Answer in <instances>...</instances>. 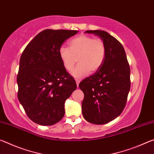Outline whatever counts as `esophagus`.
<instances>
[{
    "label": "esophagus",
    "mask_w": 154,
    "mask_h": 154,
    "mask_svg": "<svg viewBox=\"0 0 154 154\" xmlns=\"http://www.w3.org/2000/svg\"><path fill=\"white\" fill-rule=\"evenodd\" d=\"M75 81H76L77 86V87H79V83H80V80H79V79H75Z\"/></svg>",
    "instance_id": "34e87169"
}]
</instances>
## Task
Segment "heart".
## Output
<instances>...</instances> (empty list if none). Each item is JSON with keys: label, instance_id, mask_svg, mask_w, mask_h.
Returning a JSON list of instances; mask_svg holds the SVG:
<instances>
[{"label": "heart", "instance_id": "b5f03b06", "mask_svg": "<svg viewBox=\"0 0 154 154\" xmlns=\"http://www.w3.org/2000/svg\"><path fill=\"white\" fill-rule=\"evenodd\" d=\"M106 54V48L103 40L85 35L70 41L69 48L62 46L59 49L60 58L68 71L74 69L77 60L79 64L72 72L77 79L98 71L105 62Z\"/></svg>", "mask_w": 154, "mask_h": 154}]
</instances>
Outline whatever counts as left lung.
<instances>
[{
	"instance_id": "obj_1",
	"label": "left lung",
	"mask_w": 154,
	"mask_h": 154,
	"mask_svg": "<svg viewBox=\"0 0 154 154\" xmlns=\"http://www.w3.org/2000/svg\"><path fill=\"white\" fill-rule=\"evenodd\" d=\"M98 36L106 48L105 62L98 71L79 87L84 94L82 114L88 122L105 124L122 113L130 88V69L122 44L104 30H86Z\"/></svg>"
}]
</instances>
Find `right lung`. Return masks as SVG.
I'll use <instances>...</instances> for the list:
<instances>
[{
	"mask_svg": "<svg viewBox=\"0 0 154 154\" xmlns=\"http://www.w3.org/2000/svg\"><path fill=\"white\" fill-rule=\"evenodd\" d=\"M77 30L46 29L36 35L21 56L17 76V97L31 120L51 126L64 116V103L76 90L59 49Z\"/></svg>",
	"mask_w": 154,
	"mask_h": 154,
	"instance_id": "1",
	"label": "right lung"
}]
</instances>
